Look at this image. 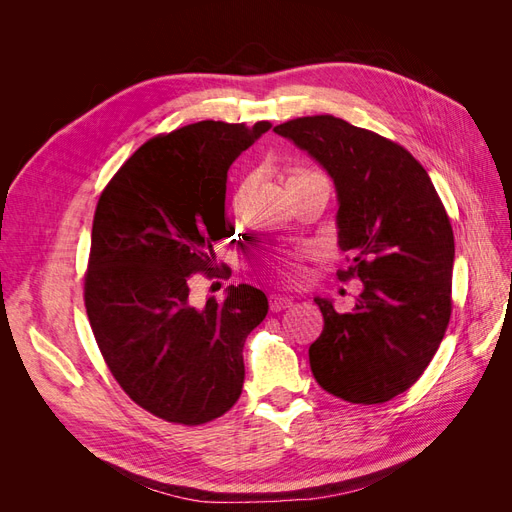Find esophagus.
Wrapping results in <instances>:
<instances>
[{
    "mask_svg": "<svg viewBox=\"0 0 512 512\" xmlns=\"http://www.w3.org/2000/svg\"><path fill=\"white\" fill-rule=\"evenodd\" d=\"M292 305V297H286V294H270V309L272 311H284Z\"/></svg>",
    "mask_w": 512,
    "mask_h": 512,
    "instance_id": "1",
    "label": "esophagus"
}]
</instances>
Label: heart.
Here are the masks:
<instances>
[{
  "label": "heart",
  "instance_id": "heart-1",
  "mask_svg": "<svg viewBox=\"0 0 512 512\" xmlns=\"http://www.w3.org/2000/svg\"><path fill=\"white\" fill-rule=\"evenodd\" d=\"M313 172L297 170L288 176V184L299 182L305 178H313ZM309 255V247H284V249H274L270 253L263 255V265L267 274H270L276 282L282 284H294L301 278V261Z\"/></svg>",
  "mask_w": 512,
  "mask_h": 512
}]
</instances>
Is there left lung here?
<instances>
[{"label": "left lung", "mask_w": 512, "mask_h": 512, "mask_svg": "<svg viewBox=\"0 0 512 512\" xmlns=\"http://www.w3.org/2000/svg\"><path fill=\"white\" fill-rule=\"evenodd\" d=\"M328 170L338 245L361 280L353 311L315 299L324 330L309 346L313 378L353 405L407 392L434 359L452 313L454 234L425 168L398 143L330 114L274 128Z\"/></svg>", "instance_id": "left-lung-1"}]
</instances>
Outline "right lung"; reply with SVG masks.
<instances>
[{
	"label": "right lung",
	"instance_id": "right-lung-1",
	"mask_svg": "<svg viewBox=\"0 0 512 512\" xmlns=\"http://www.w3.org/2000/svg\"><path fill=\"white\" fill-rule=\"evenodd\" d=\"M270 128L265 120H203L157 134L97 201L85 272L89 324L120 388L164 421H213L242 392V346L267 315V297L238 284L199 307L193 274L230 278L218 259L234 234L224 207L228 168Z\"/></svg>",
	"mask_w": 512,
	"mask_h": 512
}]
</instances>
